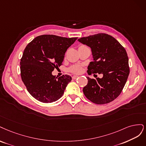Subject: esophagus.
I'll use <instances>...</instances> for the list:
<instances>
[{"label":"esophagus","mask_w":146,"mask_h":146,"mask_svg":"<svg viewBox=\"0 0 146 146\" xmlns=\"http://www.w3.org/2000/svg\"><path fill=\"white\" fill-rule=\"evenodd\" d=\"M78 78V76H77V75H74V76H72V78H73V79H76Z\"/></svg>","instance_id":"obj_1"}]
</instances>
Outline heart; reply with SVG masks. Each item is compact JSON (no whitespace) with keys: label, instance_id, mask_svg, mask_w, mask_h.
Returning a JSON list of instances; mask_svg holds the SVG:
<instances>
[{"label":"heart","instance_id":"1","mask_svg":"<svg viewBox=\"0 0 146 146\" xmlns=\"http://www.w3.org/2000/svg\"><path fill=\"white\" fill-rule=\"evenodd\" d=\"M83 46H86L84 45H80L79 47H83ZM82 70V67L80 66V65H73V66H72L71 67H70L69 68V71L70 72H72L73 73H75V74H78V73H80Z\"/></svg>","mask_w":146,"mask_h":146}]
</instances>
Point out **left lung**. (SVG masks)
Returning a JSON list of instances; mask_svg holds the SVG:
<instances>
[{
  "instance_id": "1",
  "label": "left lung",
  "mask_w": 146,
  "mask_h": 146,
  "mask_svg": "<svg viewBox=\"0 0 146 146\" xmlns=\"http://www.w3.org/2000/svg\"><path fill=\"white\" fill-rule=\"evenodd\" d=\"M90 46L93 61L88 66L89 75L101 74L96 79L87 77L88 83L83 92L88 100L96 104L109 103L118 96L126 83L130 68L125 48L113 37L98 33L78 39Z\"/></svg>"
}]
</instances>
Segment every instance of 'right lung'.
I'll return each instance as SVG.
<instances>
[{
  "instance_id": "right-lung-1",
  "label": "right lung",
  "mask_w": 146,
  "mask_h": 146,
  "mask_svg": "<svg viewBox=\"0 0 146 146\" xmlns=\"http://www.w3.org/2000/svg\"><path fill=\"white\" fill-rule=\"evenodd\" d=\"M77 39L44 35L27 45L20 62L21 76L28 92L37 101L51 103L63 95L72 77L65 74L58 78L52 72L62 65L67 50Z\"/></svg>"
}]
</instances>
